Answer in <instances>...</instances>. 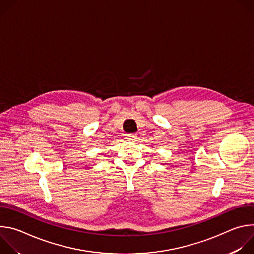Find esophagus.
Segmentation results:
<instances>
[{
    "label": "esophagus",
    "mask_w": 254,
    "mask_h": 254,
    "mask_svg": "<svg viewBox=\"0 0 254 254\" xmlns=\"http://www.w3.org/2000/svg\"><path fill=\"white\" fill-rule=\"evenodd\" d=\"M127 139H128V140H135V139H136V135H135V133L127 134Z\"/></svg>",
    "instance_id": "34e87169"
}]
</instances>
